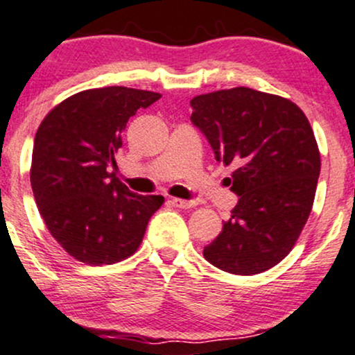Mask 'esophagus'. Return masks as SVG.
Here are the masks:
<instances>
[{
	"instance_id": "34e87169",
	"label": "esophagus",
	"mask_w": 355,
	"mask_h": 355,
	"mask_svg": "<svg viewBox=\"0 0 355 355\" xmlns=\"http://www.w3.org/2000/svg\"><path fill=\"white\" fill-rule=\"evenodd\" d=\"M171 204H173L175 207H178V209H190V207H193V205H196V202L185 200V198L173 197V198H171Z\"/></svg>"
}]
</instances>
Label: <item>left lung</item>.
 <instances>
[{
    "instance_id": "8db88e82",
    "label": "left lung",
    "mask_w": 355,
    "mask_h": 355,
    "mask_svg": "<svg viewBox=\"0 0 355 355\" xmlns=\"http://www.w3.org/2000/svg\"><path fill=\"white\" fill-rule=\"evenodd\" d=\"M192 123L232 165L239 202L204 258L222 271L251 276L276 266L297 244L313 207L320 151L305 112L282 96L222 89L190 101Z\"/></svg>"
}]
</instances>
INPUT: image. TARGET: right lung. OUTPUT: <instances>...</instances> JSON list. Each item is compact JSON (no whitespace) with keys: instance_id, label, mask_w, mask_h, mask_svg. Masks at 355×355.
Instances as JSON below:
<instances>
[{"instance_id":"add662e5","label":"right lung","mask_w":355,"mask_h":355,"mask_svg":"<svg viewBox=\"0 0 355 355\" xmlns=\"http://www.w3.org/2000/svg\"><path fill=\"white\" fill-rule=\"evenodd\" d=\"M162 94L87 89L58 103L38 126L32 155L33 197L53 239L80 263L114 264L138 251L162 196H136L116 177L121 135L138 109Z\"/></svg>"}]
</instances>
